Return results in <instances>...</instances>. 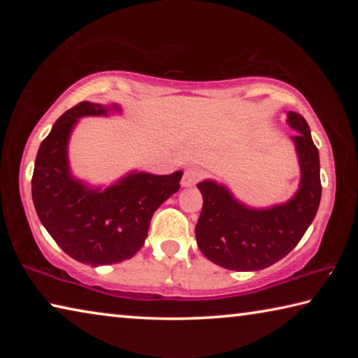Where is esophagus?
<instances>
[{
	"mask_svg": "<svg viewBox=\"0 0 358 358\" xmlns=\"http://www.w3.org/2000/svg\"><path fill=\"white\" fill-rule=\"evenodd\" d=\"M201 178H202L201 169H199V167H187L185 173H183V177H181V186H185V187L194 186Z\"/></svg>",
	"mask_w": 358,
	"mask_h": 358,
	"instance_id": "34e87169",
	"label": "esophagus"
}]
</instances>
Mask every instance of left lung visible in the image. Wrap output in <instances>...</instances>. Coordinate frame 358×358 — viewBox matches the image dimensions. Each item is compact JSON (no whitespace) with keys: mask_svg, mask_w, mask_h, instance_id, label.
<instances>
[{"mask_svg":"<svg viewBox=\"0 0 358 358\" xmlns=\"http://www.w3.org/2000/svg\"><path fill=\"white\" fill-rule=\"evenodd\" d=\"M290 128L301 167L300 189L287 203L268 210H251L238 203L226 187L202 181L203 207L196 226L197 246L211 262L235 271L262 270L299 245L317 213L322 185L319 151L306 120L289 112Z\"/></svg>","mask_w":358,"mask_h":358,"instance_id":"8db88e82","label":"left lung"}]
</instances>
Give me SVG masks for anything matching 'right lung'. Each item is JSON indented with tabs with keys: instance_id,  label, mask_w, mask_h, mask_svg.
Returning a JSON list of instances; mask_svg holds the SVG:
<instances>
[{
	"instance_id": "add662e5",
	"label": "right lung",
	"mask_w": 358,
	"mask_h": 358,
	"mask_svg": "<svg viewBox=\"0 0 358 358\" xmlns=\"http://www.w3.org/2000/svg\"><path fill=\"white\" fill-rule=\"evenodd\" d=\"M104 113L107 107L88 101L64 112L41 143L31 178L33 203L47 232L72 259L92 266L134 256L155 211L180 189L183 175L131 173L104 191L72 180L66 156L72 126L85 115Z\"/></svg>"
}]
</instances>
